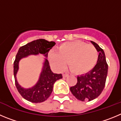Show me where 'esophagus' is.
<instances>
[{
    "label": "esophagus",
    "instance_id": "obj_1",
    "mask_svg": "<svg viewBox=\"0 0 121 121\" xmlns=\"http://www.w3.org/2000/svg\"><path fill=\"white\" fill-rule=\"evenodd\" d=\"M63 77H64V78H66V77H68L69 76V75L67 73H64L63 75Z\"/></svg>",
    "mask_w": 121,
    "mask_h": 121
}]
</instances>
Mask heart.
<instances>
[{
    "label": "heart",
    "instance_id": "heart-1",
    "mask_svg": "<svg viewBox=\"0 0 121 121\" xmlns=\"http://www.w3.org/2000/svg\"><path fill=\"white\" fill-rule=\"evenodd\" d=\"M51 65L58 70L65 68L66 63L73 72L77 74L91 70L97 62L98 53L94 46L81 41L66 42L62 44L57 52L49 53Z\"/></svg>",
    "mask_w": 121,
    "mask_h": 121
}]
</instances>
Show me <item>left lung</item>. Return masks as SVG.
<instances>
[{
	"instance_id": "8db88e82",
	"label": "left lung",
	"mask_w": 121,
	"mask_h": 121,
	"mask_svg": "<svg viewBox=\"0 0 121 121\" xmlns=\"http://www.w3.org/2000/svg\"><path fill=\"white\" fill-rule=\"evenodd\" d=\"M99 52L97 63L92 70L77 77V83L70 88V92L78 100L90 101L99 96L105 87L108 65L103 49L91 41Z\"/></svg>"
}]
</instances>
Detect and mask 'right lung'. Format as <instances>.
<instances>
[{
  "mask_svg": "<svg viewBox=\"0 0 121 121\" xmlns=\"http://www.w3.org/2000/svg\"><path fill=\"white\" fill-rule=\"evenodd\" d=\"M54 42H48L44 39H39L28 43L19 48L14 62V76L15 84L18 92L23 98L33 103H42L47 99L52 92L54 84L58 79L63 78L61 74L52 72L49 63L46 58L49 51L55 46ZM43 54L46 58L39 81L33 87L29 89L22 88L18 83L16 75L18 70V63L22 58L30 55Z\"/></svg>",
  "mask_w": 121,
  "mask_h": 121,
  "instance_id": "1",
  "label": "right lung"
}]
</instances>
